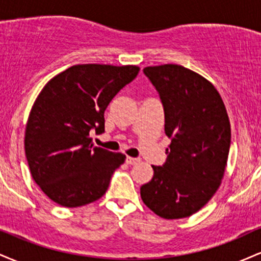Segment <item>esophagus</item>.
Returning a JSON list of instances; mask_svg holds the SVG:
<instances>
[{
    "instance_id": "34e87169",
    "label": "esophagus",
    "mask_w": 261,
    "mask_h": 261,
    "mask_svg": "<svg viewBox=\"0 0 261 261\" xmlns=\"http://www.w3.org/2000/svg\"><path fill=\"white\" fill-rule=\"evenodd\" d=\"M140 162V158H134V157H126V163L127 164H136Z\"/></svg>"
}]
</instances>
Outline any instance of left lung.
Masks as SVG:
<instances>
[{
  "label": "left lung",
  "instance_id": "left-lung-1",
  "mask_svg": "<svg viewBox=\"0 0 261 261\" xmlns=\"http://www.w3.org/2000/svg\"><path fill=\"white\" fill-rule=\"evenodd\" d=\"M143 73L157 91L169 137L167 160L152 166L141 187L148 208L167 220L191 216L210 201L222 180L230 125L220 93L207 80L179 65L151 66Z\"/></svg>",
  "mask_w": 261,
  "mask_h": 261
}]
</instances>
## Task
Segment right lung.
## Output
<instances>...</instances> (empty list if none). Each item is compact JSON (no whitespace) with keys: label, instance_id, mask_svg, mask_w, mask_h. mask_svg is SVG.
<instances>
[{"label":"right lung","instance_id":"right-lung-1","mask_svg":"<svg viewBox=\"0 0 261 261\" xmlns=\"http://www.w3.org/2000/svg\"><path fill=\"white\" fill-rule=\"evenodd\" d=\"M137 66L76 65L50 81L35 100L25 128V157L34 181L53 201L79 207L100 199L122 153L93 146L104 133V112L136 79Z\"/></svg>","mask_w":261,"mask_h":261}]
</instances>
